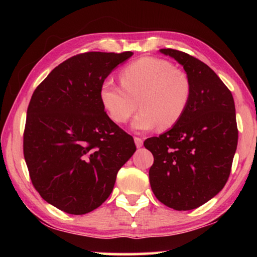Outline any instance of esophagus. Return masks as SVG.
Here are the masks:
<instances>
[{
  "label": "esophagus",
  "instance_id": "34e87169",
  "mask_svg": "<svg viewBox=\"0 0 257 257\" xmlns=\"http://www.w3.org/2000/svg\"><path fill=\"white\" fill-rule=\"evenodd\" d=\"M135 144H136L137 147H142L143 146V138L141 137H135Z\"/></svg>",
  "mask_w": 257,
  "mask_h": 257
}]
</instances>
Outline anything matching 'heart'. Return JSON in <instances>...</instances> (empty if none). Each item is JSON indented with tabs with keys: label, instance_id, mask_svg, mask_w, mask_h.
<instances>
[{
	"label": "heart",
	"instance_id": "heart-1",
	"mask_svg": "<svg viewBox=\"0 0 257 257\" xmlns=\"http://www.w3.org/2000/svg\"><path fill=\"white\" fill-rule=\"evenodd\" d=\"M119 86L105 80L99 88L102 105L116 123H124L137 110L133 121L138 130L160 125H176L189 106L193 87L187 73L176 69L167 60L145 56L125 66L120 72Z\"/></svg>",
	"mask_w": 257,
	"mask_h": 257
}]
</instances>
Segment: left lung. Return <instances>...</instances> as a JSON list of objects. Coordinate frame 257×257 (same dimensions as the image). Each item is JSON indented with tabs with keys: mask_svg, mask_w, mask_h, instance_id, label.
Returning a JSON list of instances; mask_svg holds the SVG:
<instances>
[{
	"mask_svg": "<svg viewBox=\"0 0 257 257\" xmlns=\"http://www.w3.org/2000/svg\"><path fill=\"white\" fill-rule=\"evenodd\" d=\"M160 51L184 66L193 94L179 122L144 142L154 156L150 184L164 205L194 210L228 181L238 143L236 108L231 92L207 64L181 51Z\"/></svg>",
	"mask_w": 257,
	"mask_h": 257,
	"instance_id": "obj_1",
	"label": "left lung"
}]
</instances>
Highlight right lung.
Instances as JSON below:
<instances>
[{
	"mask_svg": "<svg viewBox=\"0 0 257 257\" xmlns=\"http://www.w3.org/2000/svg\"><path fill=\"white\" fill-rule=\"evenodd\" d=\"M133 52H86L63 61L36 87L27 108L24 156L43 199L69 214L106 201L134 138L108 118L99 88Z\"/></svg>",
	"mask_w": 257,
	"mask_h": 257,
	"instance_id": "add662e5",
	"label": "right lung"
}]
</instances>
